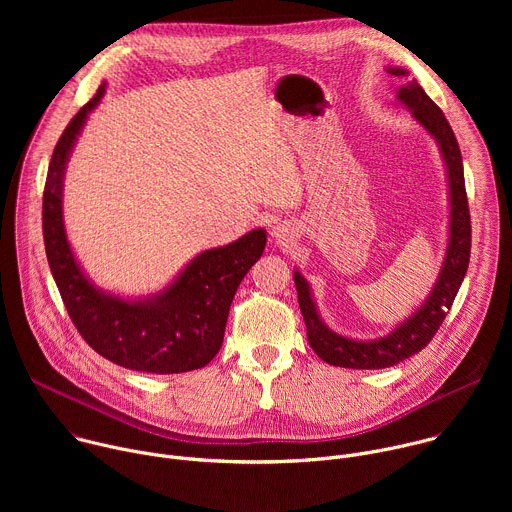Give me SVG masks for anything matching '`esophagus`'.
<instances>
[{
  "label": "esophagus",
  "mask_w": 512,
  "mask_h": 512,
  "mask_svg": "<svg viewBox=\"0 0 512 512\" xmlns=\"http://www.w3.org/2000/svg\"><path fill=\"white\" fill-rule=\"evenodd\" d=\"M271 237L275 239V243H281V245H285L287 241H291V239H294V237H291V229L283 223H279V225H275L273 227V231H271Z\"/></svg>",
  "instance_id": "esophagus-1"
}]
</instances>
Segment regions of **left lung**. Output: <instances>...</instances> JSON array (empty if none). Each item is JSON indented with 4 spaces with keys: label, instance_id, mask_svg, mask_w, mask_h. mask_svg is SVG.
I'll return each instance as SVG.
<instances>
[{
    "label": "left lung",
    "instance_id": "8db88e82",
    "mask_svg": "<svg viewBox=\"0 0 512 512\" xmlns=\"http://www.w3.org/2000/svg\"><path fill=\"white\" fill-rule=\"evenodd\" d=\"M389 75L397 79H405V83L397 89L395 103L403 105L411 111V117L433 137L440 150L444 168H446V184H448V245L442 261V269L429 291V296L417 306L405 320H401L389 334L379 338H350L334 332L320 316L318 306L312 296V287L308 279L294 271V281L298 289V302L308 330V342L314 352L334 367L344 369H385L393 364L413 356L421 348L429 344L435 336L437 328L442 326L448 310L452 308L458 289L464 281L470 263V210L466 198L464 184V166L458 139L442 113L425 91L419 87L415 79H409V70L401 66H389Z\"/></svg>",
    "mask_w": 512,
    "mask_h": 512
}]
</instances>
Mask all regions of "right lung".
I'll use <instances>...</instances> for the list:
<instances>
[{"label": "right lung", "mask_w": 512, "mask_h": 512, "mask_svg": "<svg viewBox=\"0 0 512 512\" xmlns=\"http://www.w3.org/2000/svg\"><path fill=\"white\" fill-rule=\"evenodd\" d=\"M105 91L107 83L70 119L48 166L42 231L52 277L72 324L107 360L152 375L202 369L223 346L235 291L263 255L267 231L253 229L229 245L198 253L152 296L129 298L99 287L70 247L62 190L70 154Z\"/></svg>", "instance_id": "1"}]
</instances>
